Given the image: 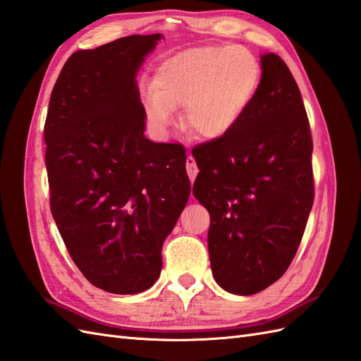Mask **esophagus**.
Listing matches in <instances>:
<instances>
[{"label":"esophagus","instance_id":"obj_1","mask_svg":"<svg viewBox=\"0 0 361 361\" xmlns=\"http://www.w3.org/2000/svg\"><path fill=\"white\" fill-rule=\"evenodd\" d=\"M187 173H188V178H190L191 183L195 182V180H196V176H197V173H199V170H197V165H196L195 157H192L191 154H188V156H187Z\"/></svg>","mask_w":361,"mask_h":361}]
</instances>
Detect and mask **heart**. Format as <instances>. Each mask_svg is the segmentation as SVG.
Segmentation results:
<instances>
[{"instance_id": "b5f03b06", "label": "heart", "mask_w": 361, "mask_h": 361, "mask_svg": "<svg viewBox=\"0 0 361 361\" xmlns=\"http://www.w3.org/2000/svg\"><path fill=\"white\" fill-rule=\"evenodd\" d=\"M260 78L257 58L242 46L190 49L162 61L153 85L140 90V107L162 139L176 122V109L182 107L191 131L204 139H222L247 116Z\"/></svg>"}]
</instances>
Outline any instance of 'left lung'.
I'll list each match as a JSON object with an SVG mask.
<instances>
[{
	"instance_id": "left-lung-1",
	"label": "left lung",
	"mask_w": 361,
	"mask_h": 361,
	"mask_svg": "<svg viewBox=\"0 0 361 361\" xmlns=\"http://www.w3.org/2000/svg\"><path fill=\"white\" fill-rule=\"evenodd\" d=\"M256 99L233 133L192 150V195L211 217L208 252L217 285L263 291L295 256L314 202L312 139L300 90L283 59L260 55Z\"/></svg>"
}]
</instances>
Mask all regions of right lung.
<instances>
[{
    "label": "right lung",
    "mask_w": 361,
    "mask_h": 361,
    "mask_svg": "<svg viewBox=\"0 0 361 361\" xmlns=\"http://www.w3.org/2000/svg\"><path fill=\"white\" fill-rule=\"evenodd\" d=\"M164 37L131 35L67 59L44 127L50 208L84 277L111 294L152 288L190 197L185 152L147 139L136 76Z\"/></svg>",
    "instance_id": "add662e5"
}]
</instances>
